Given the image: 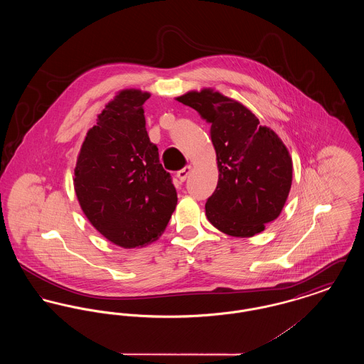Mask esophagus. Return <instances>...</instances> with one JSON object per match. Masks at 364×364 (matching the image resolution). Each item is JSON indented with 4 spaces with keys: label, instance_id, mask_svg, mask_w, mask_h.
<instances>
[{
    "label": "esophagus",
    "instance_id": "34e87169",
    "mask_svg": "<svg viewBox=\"0 0 364 364\" xmlns=\"http://www.w3.org/2000/svg\"><path fill=\"white\" fill-rule=\"evenodd\" d=\"M191 173V166L190 165H187V166H184L181 171H178L177 172V178L183 183V181H186L187 180V177H188V174Z\"/></svg>",
    "mask_w": 364,
    "mask_h": 364
}]
</instances>
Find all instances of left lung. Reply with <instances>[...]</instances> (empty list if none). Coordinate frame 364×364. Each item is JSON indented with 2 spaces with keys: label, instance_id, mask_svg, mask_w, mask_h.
Returning <instances> with one entry per match:
<instances>
[{
  "label": "left lung",
  "instance_id": "obj_1",
  "mask_svg": "<svg viewBox=\"0 0 364 364\" xmlns=\"http://www.w3.org/2000/svg\"><path fill=\"white\" fill-rule=\"evenodd\" d=\"M211 125L218 183L206 202L211 225L251 237L282 211L292 186V158L277 134L244 105L203 88L177 98Z\"/></svg>",
  "mask_w": 364,
  "mask_h": 364
}]
</instances>
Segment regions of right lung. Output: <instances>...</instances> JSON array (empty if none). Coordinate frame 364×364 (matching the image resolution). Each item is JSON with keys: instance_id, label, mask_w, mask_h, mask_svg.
Returning <instances> with one entry per match:
<instances>
[{"instance_id": "add662e5", "label": "right lung", "mask_w": 364, "mask_h": 364, "mask_svg": "<svg viewBox=\"0 0 364 364\" xmlns=\"http://www.w3.org/2000/svg\"><path fill=\"white\" fill-rule=\"evenodd\" d=\"M149 92L120 91L88 129L73 186L87 220L109 242L143 247L164 233L177 205L171 174L146 131Z\"/></svg>"}]
</instances>
